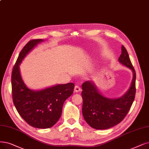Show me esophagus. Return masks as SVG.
Instances as JSON below:
<instances>
[{"label":"esophagus","instance_id":"1","mask_svg":"<svg viewBox=\"0 0 149 149\" xmlns=\"http://www.w3.org/2000/svg\"><path fill=\"white\" fill-rule=\"evenodd\" d=\"M81 87L79 86H76L74 87V91L76 92H79L81 91Z\"/></svg>","mask_w":149,"mask_h":149}]
</instances>
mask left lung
I'll list each match as a JSON object with an SVG mask.
<instances>
[{"label":"left lung","instance_id":"left-lung-1","mask_svg":"<svg viewBox=\"0 0 149 149\" xmlns=\"http://www.w3.org/2000/svg\"><path fill=\"white\" fill-rule=\"evenodd\" d=\"M118 61L133 71V79L128 91L120 98H109L100 93L92 81L82 85V115L86 122L97 130H105L119 123L130 109L136 93V72L128 52L123 45Z\"/></svg>","mask_w":149,"mask_h":149}]
</instances>
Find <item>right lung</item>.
I'll use <instances>...</instances> for the list:
<instances>
[{"instance_id":"1","label":"right lung","mask_w":149,"mask_h":149,"mask_svg":"<svg viewBox=\"0 0 149 149\" xmlns=\"http://www.w3.org/2000/svg\"><path fill=\"white\" fill-rule=\"evenodd\" d=\"M43 41L32 40L24 46L13 68L11 86L13 103L21 117L33 127L45 129L54 126L60 118L63 103L73 94L74 84H57L40 91L31 90L26 86L19 65L28 53Z\"/></svg>"}]
</instances>
